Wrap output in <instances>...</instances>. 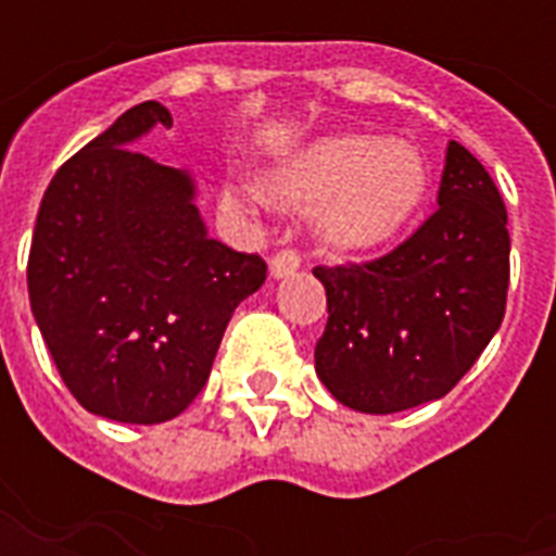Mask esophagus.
<instances>
[{"mask_svg":"<svg viewBox=\"0 0 556 556\" xmlns=\"http://www.w3.org/2000/svg\"><path fill=\"white\" fill-rule=\"evenodd\" d=\"M301 253L298 250H291V247H286V250H279V253L270 255V274L274 277H289V274H294L298 267H301Z\"/></svg>","mask_w":556,"mask_h":556,"instance_id":"34e87169","label":"esophagus"}]
</instances>
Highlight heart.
Segmentation results:
<instances>
[{"mask_svg":"<svg viewBox=\"0 0 556 556\" xmlns=\"http://www.w3.org/2000/svg\"><path fill=\"white\" fill-rule=\"evenodd\" d=\"M429 169L410 142L378 137H327L274 175L279 202L321 207V231L339 250H369L396 238L417 214ZM229 199L265 205L258 190H229Z\"/></svg>","mask_w":556,"mask_h":556,"instance_id":"obj_1","label":"heart"}]
</instances>
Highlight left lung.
Wrapping results in <instances>:
<instances>
[{
    "mask_svg": "<svg viewBox=\"0 0 556 556\" xmlns=\"http://www.w3.org/2000/svg\"><path fill=\"white\" fill-rule=\"evenodd\" d=\"M327 291L315 372L363 414L446 396L501 327L509 289L506 205L485 166L450 142L438 207L372 262L313 270Z\"/></svg>",
    "mask_w": 556,
    "mask_h": 556,
    "instance_id": "left-lung-1",
    "label": "left lung"
}]
</instances>
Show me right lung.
<instances>
[{"label":"right lung","instance_id":"1","mask_svg":"<svg viewBox=\"0 0 556 556\" xmlns=\"http://www.w3.org/2000/svg\"><path fill=\"white\" fill-rule=\"evenodd\" d=\"M157 101L130 106L59 166L31 235V315L65 387L91 414L166 422L205 387L235 306L267 277L262 255L205 235L187 172L134 148Z\"/></svg>","mask_w":556,"mask_h":556}]
</instances>
